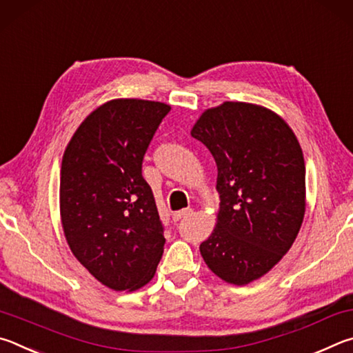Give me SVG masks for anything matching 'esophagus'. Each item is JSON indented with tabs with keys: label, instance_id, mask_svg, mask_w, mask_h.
<instances>
[{
	"label": "esophagus",
	"instance_id": "obj_1",
	"mask_svg": "<svg viewBox=\"0 0 353 353\" xmlns=\"http://www.w3.org/2000/svg\"><path fill=\"white\" fill-rule=\"evenodd\" d=\"M192 214H194V209H183V211H178V212L173 214L172 219H173V221H180L181 219H186Z\"/></svg>",
	"mask_w": 353,
	"mask_h": 353
}]
</instances>
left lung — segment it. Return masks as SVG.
<instances>
[{"label": "left lung", "mask_w": 353, "mask_h": 353, "mask_svg": "<svg viewBox=\"0 0 353 353\" xmlns=\"http://www.w3.org/2000/svg\"><path fill=\"white\" fill-rule=\"evenodd\" d=\"M217 164V225L200 252L221 281L261 279L292 248L305 214V164L299 141L261 105L223 102L190 130Z\"/></svg>", "instance_id": "left-lung-1"}]
</instances>
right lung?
<instances>
[{
	"label": "right lung",
	"mask_w": 353,
	"mask_h": 353,
	"mask_svg": "<svg viewBox=\"0 0 353 353\" xmlns=\"http://www.w3.org/2000/svg\"><path fill=\"white\" fill-rule=\"evenodd\" d=\"M170 105L113 99L80 123L61 159V226L77 261L116 292L152 281L164 228L142 159Z\"/></svg>",
	"instance_id": "obj_1"
}]
</instances>
